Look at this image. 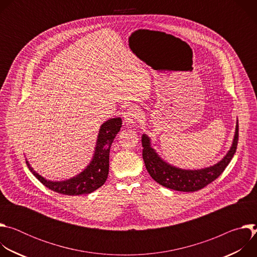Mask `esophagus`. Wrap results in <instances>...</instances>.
Here are the masks:
<instances>
[{"instance_id":"obj_1","label":"esophagus","mask_w":257,"mask_h":257,"mask_svg":"<svg viewBox=\"0 0 257 257\" xmlns=\"http://www.w3.org/2000/svg\"><path fill=\"white\" fill-rule=\"evenodd\" d=\"M124 121L126 124H135L139 119V111L135 106H128L124 112Z\"/></svg>"}]
</instances>
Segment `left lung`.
Instances as JSON below:
<instances>
[{"label":"left lung","instance_id":"left-lung-1","mask_svg":"<svg viewBox=\"0 0 257 257\" xmlns=\"http://www.w3.org/2000/svg\"><path fill=\"white\" fill-rule=\"evenodd\" d=\"M238 132L239 126L237 121L232 146L224 159L211 167L200 170L180 169L166 163L152 148L151 138L146 134H143L141 137L143 148L142 158L146 170L156 182L169 189L183 192H194L200 190L221 175L231 162L237 150Z\"/></svg>","mask_w":257,"mask_h":257}]
</instances>
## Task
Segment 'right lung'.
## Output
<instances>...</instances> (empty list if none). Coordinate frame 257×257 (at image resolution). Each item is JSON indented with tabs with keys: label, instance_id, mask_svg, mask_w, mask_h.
I'll use <instances>...</instances> for the list:
<instances>
[{
	"label": "right lung",
	"instance_id": "1",
	"mask_svg": "<svg viewBox=\"0 0 257 257\" xmlns=\"http://www.w3.org/2000/svg\"><path fill=\"white\" fill-rule=\"evenodd\" d=\"M122 127L121 118L105 121L98 131L95 151L89 165L77 176L65 181H50L36 173L26 161L30 172L49 189L64 195L89 194L104 184L108 175L109 149Z\"/></svg>",
	"mask_w": 257,
	"mask_h": 257
}]
</instances>
